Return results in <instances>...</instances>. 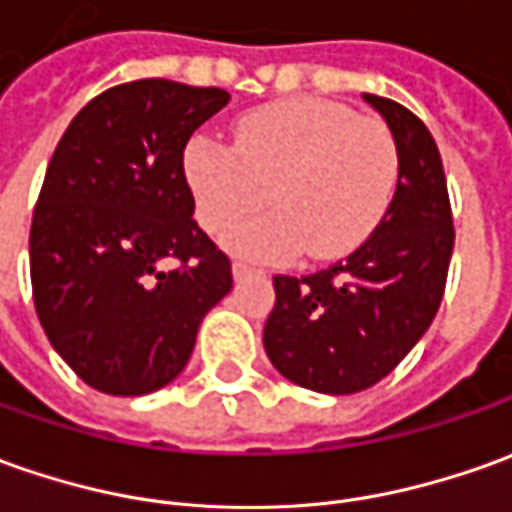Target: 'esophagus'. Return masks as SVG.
Masks as SVG:
<instances>
[{"instance_id": "obj_1", "label": "esophagus", "mask_w": 512, "mask_h": 512, "mask_svg": "<svg viewBox=\"0 0 512 512\" xmlns=\"http://www.w3.org/2000/svg\"><path fill=\"white\" fill-rule=\"evenodd\" d=\"M232 274H235V280H249V277H260L263 271L255 269V266H246L241 260H235L232 263Z\"/></svg>"}]
</instances>
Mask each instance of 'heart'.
<instances>
[{
  "label": "heart",
  "mask_w": 512,
  "mask_h": 512,
  "mask_svg": "<svg viewBox=\"0 0 512 512\" xmlns=\"http://www.w3.org/2000/svg\"><path fill=\"white\" fill-rule=\"evenodd\" d=\"M184 179L210 235L254 211L267 190L272 210L227 235L235 255L285 260L305 249L314 260H333L384 221L401 151L378 117H358L325 97H288L246 111L235 123V145L204 134L190 139Z\"/></svg>",
  "instance_id": "heart-1"
}]
</instances>
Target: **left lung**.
I'll return each instance as SVG.
<instances>
[{"instance_id": "left-lung-1", "label": "left lung", "mask_w": 512, "mask_h": 512, "mask_svg": "<svg viewBox=\"0 0 512 512\" xmlns=\"http://www.w3.org/2000/svg\"><path fill=\"white\" fill-rule=\"evenodd\" d=\"M398 139L401 179L384 221L328 269L274 277L263 347L297 387L353 395L378 384L420 342L440 308L454 218L437 142L412 111L364 95Z\"/></svg>"}]
</instances>
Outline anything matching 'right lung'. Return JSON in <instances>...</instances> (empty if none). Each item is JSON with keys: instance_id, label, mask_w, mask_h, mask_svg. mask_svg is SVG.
Listing matches in <instances>:
<instances>
[{"instance_id": "add662e5", "label": "right lung", "mask_w": 512, "mask_h": 512, "mask_svg": "<svg viewBox=\"0 0 512 512\" xmlns=\"http://www.w3.org/2000/svg\"><path fill=\"white\" fill-rule=\"evenodd\" d=\"M227 103L224 89L165 78L111 86L75 114L47 165L30 227L36 314L97 392L170 384L232 288L184 179L187 139Z\"/></svg>"}]
</instances>
